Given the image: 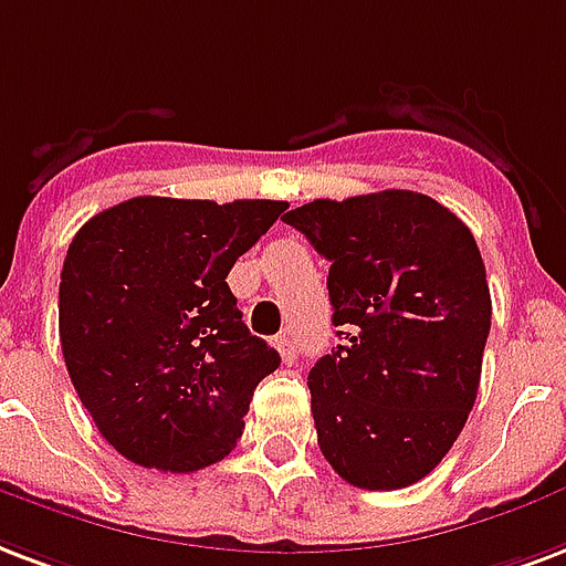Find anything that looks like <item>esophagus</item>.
Wrapping results in <instances>:
<instances>
[{"mask_svg": "<svg viewBox=\"0 0 566 566\" xmlns=\"http://www.w3.org/2000/svg\"><path fill=\"white\" fill-rule=\"evenodd\" d=\"M275 347H279V353H282L284 365H293L296 356H300V353H296V340H293L291 335H279V338H275Z\"/></svg>", "mask_w": 566, "mask_h": 566, "instance_id": "1", "label": "esophagus"}]
</instances>
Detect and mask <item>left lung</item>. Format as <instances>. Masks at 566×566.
<instances>
[{
    "instance_id": "8db88e82",
    "label": "left lung",
    "mask_w": 566,
    "mask_h": 566,
    "mask_svg": "<svg viewBox=\"0 0 566 566\" xmlns=\"http://www.w3.org/2000/svg\"><path fill=\"white\" fill-rule=\"evenodd\" d=\"M329 261L338 347L308 374L317 446L361 490L442 463L472 412L490 287L472 231L409 189L317 198L284 216Z\"/></svg>"
}]
</instances>
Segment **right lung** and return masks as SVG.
Wrapping results in <instances>:
<instances>
[{
  "mask_svg": "<svg viewBox=\"0 0 566 566\" xmlns=\"http://www.w3.org/2000/svg\"><path fill=\"white\" fill-rule=\"evenodd\" d=\"M287 210L139 196L76 231L59 284V338L94 424L129 463L198 472L234 451L279 353L249 332L228 273Z\"/></svg>",
  "mask_w": 566,
  "mask_h": 566,
  "instance_id": "add662e5",
  "label": "right lung"
}]
</instances>
